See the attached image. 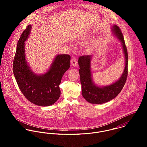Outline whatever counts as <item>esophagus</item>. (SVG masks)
<instances>
[{"label": "esophagus", "mask_w": 147, "mask_h": 147, "mask_svg": "<svg viewBox=\"0 0 147 147\" xmlns=\"http://www.w3.org/2000/svg\"><path fill=\"white\" fill-rule=\"evenodd\" d=\"M71 64L74 66V67H76L78 64L77 62V59L75 57H72L71 59Z\"/></svg>", "instance_id": "1"}]
</instances>
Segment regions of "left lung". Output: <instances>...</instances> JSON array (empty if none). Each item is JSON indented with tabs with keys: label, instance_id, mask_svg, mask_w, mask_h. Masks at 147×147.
Masks as SVG:
<instances>
[{
	"label": "left lung",
	"instance_id": "left-lung-1",
	"mask_svg": "<svg viewBox=\"0 0 147 147\" xmlns=\"http://www.w3.org/2000/svg\"><path fill=\"white\" fill-rule=\"evenodd\" d=\"M112 34L116 37L122 44L125 57V65L122 75L116 82L106 86H100L94 82L91 72V55H84L79 57L78 63L82 93L86 101L93 104H101L115 98L121 92L126 83L128 74V54L123 34L119 28L113 25L111 28Z\"/></svg>",
	"mask_w": 147,
	"mask_h": 147
}]
</instances>
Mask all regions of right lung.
I'll return each mask as SVG.
<instances>
[{"mask_svg":"<svg viewBox=\"0 0 147 147\" xmlns=\"http://www.w3.org/2000/svg\"><path fill=\"white\" fill-rule=\"evenodd\" d=\"M29 25L22 32L17 44L13 71L16 82L24 96L32 103L40 106L54 104L61 96L59 85L64 74L70 67L71 57L55 56L49 69L41 75L34 73L25 57V43L31 32Z\"/></svg>","mask_w":147,"mask_h":147,"instance_id":"1","label":"right lung"}]
</instances>
